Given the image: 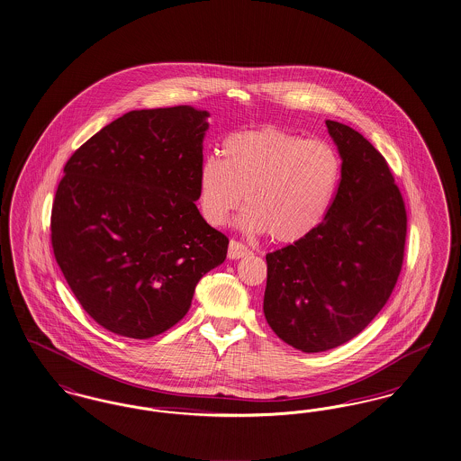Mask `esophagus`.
<instances>
[{
	"mask_svg": "<svg viewBox=\"0 0 461 461\" xmlns=\"http://www.w3.org/2000/svg\"><path fill=\"white\" fill-rule=\"evenodd\" d=\"M248 255H251V249L248 246H244L240 240H232L229 242V258L230 260H240Z\"/></svg>",
	"mask_w": 461,
	"mask_h": 461,
	"instance_id": "34e87169",
	"label": "esophagus"
}]
</instances>
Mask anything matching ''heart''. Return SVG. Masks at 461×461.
Instances as JSON below:
<instances>
[{"label": "heart", "mask_w": 461, "mask_h": 461, "mask_svg": "<svg viewBox=\"0 0 461 461\" xmlns=\"http://www.w3.org/2000/svg\"><path fill=\"white\" fill-rule=\"evenodd\" d=\"M221 160L208 158L198 176L204 221L223 225L240 208V225L253 234L293 244L308 238L325 219L340 180L338 149L304 140L279 127L225 138Z\"/></svg>", "instance_id": "heart-1"}]
</instances>
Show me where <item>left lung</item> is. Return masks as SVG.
<instances>
[{"mask_svg":"<svg viewBox=\"0 0 461 461\" xmlns=\"http://www.w3.org/2000/svg\"><path fill=\"white\" fill-rule=\"evenodd\" d=\"M325 125L342 160L336 198L308 238L267 255L265 319L303 353L338 348L375 319L406 240L404 201L385 158L355 129Z\"/></svg>","mask_w":461,"mask_h":461,"instance_id":"1","label":"left lung"}]
</instances>
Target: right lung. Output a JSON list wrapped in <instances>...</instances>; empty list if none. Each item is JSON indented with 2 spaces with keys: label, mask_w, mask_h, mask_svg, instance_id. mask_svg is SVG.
<instances>
[{
  "label": "right lung",
  "mask_w": 461,
  "mask_h": 461,
  "mask_svg": "<svg viewBox=\"0 0 461 461\" xmlns=\"http://www.w3.org/2000/svg\"><path fill=\"white\" fill-rule=\"evenodd\" d=\"M206 110H134L86 140L63 168L51 210L57 263L106 330L148 339L187 313L229 240L201 217Z\"/></svg>",
  "instance_id": "right-lung-1"
}]
</instances>
